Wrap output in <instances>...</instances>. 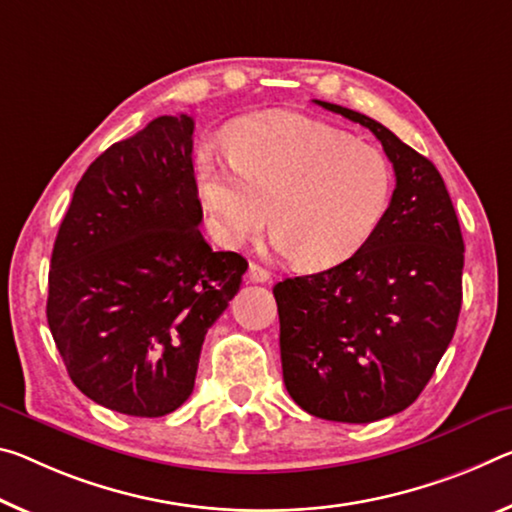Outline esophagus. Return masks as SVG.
<instances>
[{"mask_svg":"<svg viewBox=\"0 0 512 512\" xmlns=\"http://www.w3.org/2000/svg\"><path fill=\"white\" fill-rule=\"evenodd\" d=\"M248 280L250 282H269L271 280V273L264 269V266H259V264H250V269H248Z\"/></svg>","mask_w":512,"mask_h":512,"instance_id":"1","label":"esophagus"}]
</instances>
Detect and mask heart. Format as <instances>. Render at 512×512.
<instances>
[{
  "instance_id": "1",
  "label": "heart",
  "mask_w": 512,
  "mask_h": 512,
  "mask_svg": "<svg viewBox=\"0 0 512 512\" xmlns=\"http://www.w3.org/2000/svg\"><path fill=\"white\" fill-rule=\"evenodd\" d=\"M198 186L221 237L239 246L269 223L275 246L307 271L330 269L371 241L392 205L387 157L303 116L234 127L227 152L202 145Z\"/></svg>"
}]
</instances>
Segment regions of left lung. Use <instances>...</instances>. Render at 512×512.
Returning <instances> with one entry per match:
<instances>
[{"label":"left lung","instance_id":"8db88e82","mask_svg":"<svg viewBox=\"0 0 512 512\" xmlns=\"http://www.w3.org/2000/svg\"><path fill=\"white\" fill-rule=\"evenodd\" d=\"M314 102L371 129L396 189L383 225L351 259L273 287L282 378L310 415L369 424L415 403L451 344L465 243L433 161L364 113Z\"/></svg>","mask_w":512,"mask_h":512}]
</instances>
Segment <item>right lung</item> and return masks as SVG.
I'll use <instances>...</instances> for the list:
<instances>
[{"mask_svg": "<svg viewBox=\"0 0 512 512\" xmlns=\"http://www.w3.org/2000/svg\"><path fill=\"white\" fill-rule=\"evenodd\" d=\"M193 118L159 116L81 177L56 234L47 323L88 399L164 417L193 392L207 330L248 262L200 232Z\"/></svg>", "mask_w": 512, "mask_h": 512, "instance_id": "obj_1", "label": "right lung"}]
</instances>
